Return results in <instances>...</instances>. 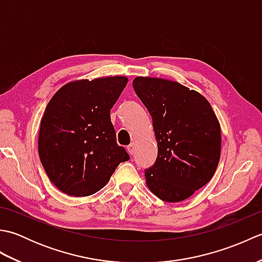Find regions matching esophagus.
<instances>
[{"instance_id": "obj_1", "label": "esophagus", "mask_w": 262, "mask_h": 262, "mask_svg": "<svg viewBox=\"0 0 262 262\" xmlns=\"http://www.w3.org/2000/svg\"><path fill=\"white\" fill-rule=\"evenodd\" d=\"M134 149H135V144L134 143H130L129 145L127 146V151H128V153H129L130 155L134 154Z\"/></svg>"}]
</instances>
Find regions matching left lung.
Here are the masks:
<instances>
[{
  "mask_svg": "<svg viewBox=\"0 0 262 262\" xmlns=\"http://www.w3.org/2000/svg\"><path fill=\"white\" fill-rule=\"evenodd\" d=\"M133 86L152 116L158 142V158L145 169L147 187L164 202H182L215 173L220 122L207 100L180 83L138 76Z\"/></svg>",
  "mask_w": 262,
  "mask_h": 262,
  "instance_id": "obj_1",
  "label": "left lung"
}]
</instances>
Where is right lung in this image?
Returning <instances> with one entry per match:
<instances>
[{"instance_id": "right-lung-1", "label": "right lung", "mask_w": 262, "mask_h": 262, "mask_svg": "<svg viewBox=\"0 0 262 262\" xmlns=\"http://www.w3.org/2000/svg\"><path fill=\"white\" fill-rule=\"evenodd\" d=\"M125 76L70 82L54 94L40 121L38 153L60 191L73 197L96 193L119 163L129 160L117 144L110 110L127 84Z\"/></svg>"}]
</instances>
